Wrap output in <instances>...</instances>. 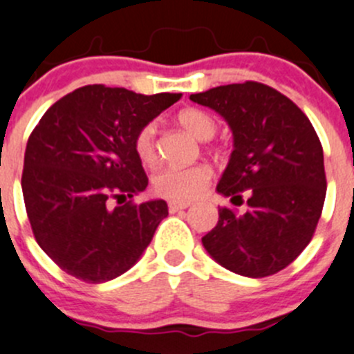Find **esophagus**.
Returning a JSON list of instances; mask_svg holds the SVG:
<instances>
[{
    "instance_id": "esophagus-1",
    "label": "esophagus",
    "mask_w": 354,
    "mask_h": 354,
    "mask_svg": "<svg viewBox=\"0 0 354 354\" xmlns=\"http://www.w3.org/2000/svg\"><path fill=\"white\" fill-rule=\"evenodd\" d=\"M189 206H191V203H189V201H170V203H169V209H170V212H172V213L178 212V209L189 208Z\"/></svg>"
}]
</instances>
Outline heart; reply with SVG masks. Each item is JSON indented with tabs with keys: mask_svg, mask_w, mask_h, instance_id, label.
<instances>
[{
	"mask_svg": "<svg viewBox=\"0 0 354 354\" xmlns=\"http://www.w3.org/2000/svg\"><path fill=\"white\" fill-rule=\"evenodd\" d=\"M178 124L199 141H208L216 132V122L206 111L187 108L178 113ZM134 151L142 163L156 160V124L148 122L138 131L134 138ZM213 172L205 163L189 167L167 165L153 176V187L156 194L177 201H187L201 196L212 182Z\"/></svg>",
	"mask_w": 354,
	"mask_h": 354,
	"instance_id": "b5f03b06",
	"label": "heart"
}]
</instances>
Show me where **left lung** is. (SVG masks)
<instances>
[{
	"label": "left lung",
	"mask_w": 354,
	"mask_h": 354,
	"mask_svg": "<svg viewBox=\"0 0 354 354\" xmlns=\"http://www.w3.org/2000/svg\"><path fill=\"white\" fill-rule=\"evenodd\" d=\"M189 97L222 115L232 131L234 151L216 191L232 203L248 196L244 213L218 209L203 246L234 274H277L308 246L324 208V149L313 125L288 96L253 80Z\"/></svg>",
	"instance_id": "1"
}]
</instances>
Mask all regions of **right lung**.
<instances>
[{
  "instance_id": "obj_1",
  "label": "right lung",
  "mask_w": 354,
  "mask_h": 354,
  "mask_svg": "<svg viewBox=\"0 0 354 354\" xmlns=\"http://www.w3.org/2000/svg\"><path fill=\"white\" fill-rule=\"evenodd\" d=\"M180 96L94 84L43 115L27 141L22 192L37 244L63 272L100 284L145 253L169 206L132 201L148 185L134 138Z\"/></svg>"
}]
</instances>
